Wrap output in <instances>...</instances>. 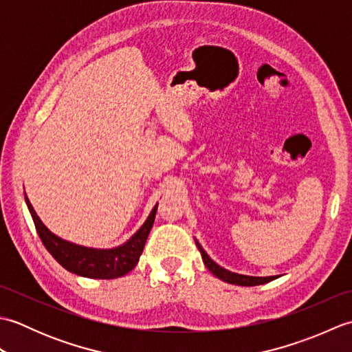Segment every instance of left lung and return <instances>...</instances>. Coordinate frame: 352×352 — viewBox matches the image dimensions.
Wrapping results in <instances>:
<instances>
[{
    "instance_id": "left-lung-1",
    "label": "left lung",
    "mask_w": 352,
    "mask_h": 352,
    "mask_svg": "<svg viewBox=\"0 0 352 352\" xmlns=\"http://www.w3.org/2000/svg\"><path fill=\"white\" fill-rule=\"evenodd\" d=\"M195 243L201 252V257H203L206 267L222 281L230 283V284H237V286H258V284H265V283L278 278L276 275H274V276H250V275H241V274L227 271V269H223L219 265H216L214 261L207 256V252L203 250V246H201L197 241H195Z\"/></svg>"
}]
</instances>
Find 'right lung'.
Wrapping results in <instances>:
<instances>
[{
	"label": "right lung",
	"mask_w": 352,
	"mask_h": 352,
	"mask_svg": "<svg viewBox=\"0 0 352 352\" xmlns=\"http://www.w3.org/2000/svg\"><path fill=\"white\" fill-rule=\"evenodd\" d=\"M28 210L32 213L34 227L37 234H39L42 243L48 252L60 263L66 271L77 274L87 278H101L111 280L118 278L129 274L134 266L138 265L139 257L146 242L149 231L153 228L157 206L149 213L148 219L144 226L139 228L136 234H133L124 245L111 250H95L86 248L76 243L66 242L63 239L52 234L51 231L43 226L39 216L36 214L33 206L30 204L28 198L25 197Z\"/></svg>",
	"instance_id": "1"
}]
</instances>
